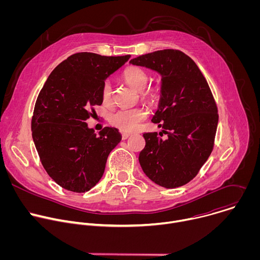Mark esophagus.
<instances>
[{
    "instance_id": "1",
    "label": "esophagus",
    "mask_w": 260,
    "mask_h": 260,
    "mask_svg": "<svg viewBox=\"0 0 260 260\" xmlns=\"http://www.w3.org/2000/svg\"><path fill=\"white\" fill-rule=\"evenodd\" d=\"M128 137H129V134H128V133H121V138H122V140H126Z\"/></svg>"
}]
</instances>
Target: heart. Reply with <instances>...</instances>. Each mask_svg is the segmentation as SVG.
<instances>
[{
	"instance_id": "b5f03b06",
	"label": "heart",
	"mask_w": 260,
	"mask_h": 260,
	"mask_svg": "<svg viewBox=\"0 0 260 260\" xmlns=\"http://www.w3.org/2000/svg\"><path fill=\"white\" fill-rule=\"evenodd\" d=\"M122 77L124 81L136 90L140 91L141 96L144 101H154L159 94V88L156 85L147 86L148 74L146 71L139 67H127L123 73ZM101 99L105 106H109L112 102V88L109 82H104L101 89ZM147 116L146 111L142 108L132 109H119L110 117V123L120 132L129 133L137 128L139 123L144 120Z\"/></svg>"
}]
</instances>
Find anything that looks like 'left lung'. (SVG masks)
Listing matches in <instances>:
<instances>
[{"label":"left lung","mask_w":260,"mask_h":260,"mask_svg":"<svg viewBox=\"0 0 260 260\" xmlns=\"http://www.w3.org/2000/svg\"><path fill=\"white\" fill-rule=\"evenodd\" d=\"M129 62L161 75V96L152 122L164 128L167 138L145 133L140 165L159 186H183L199 174L214 148L218 109L210 86L197 63L177 49L147 53Z\"/></svg>","instance_id":"8db88e82"}]
</instances>
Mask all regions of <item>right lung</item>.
<instances>
[{
  "label": "right lung",
  "mask_w": 260,
  "mask_h": 260,
  "mask_svg": "<svg viewBox=\"0 0 260 260\" xmlns=\"http://www.w3.org/2000/svg\"><path fill=\"white\" fill-rule=\"evenodd\" d=\"M129 57L72 54L51 72L37 98L31 118L36 149L49 177L69 191L92 188L121 140L117 128L106 126L96 136L85 121L103 103L106 78Z\"/></svg>",
  "instance_id": "obj_1"
}]
</instances>
